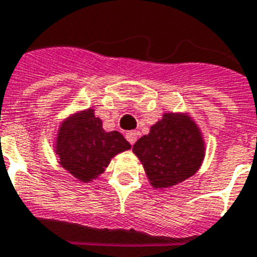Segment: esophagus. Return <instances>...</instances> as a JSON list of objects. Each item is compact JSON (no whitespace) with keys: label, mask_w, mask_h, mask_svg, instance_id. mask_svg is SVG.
Returning <instances> with one entry per match:
<instances>
[{"label":"esophagus","mask_w":257,"mask_h":257,"mask_svg":"<svg viewBox=\"0 0 257 257\" xmlns=\"http://www.w3.org/2000/svg\"><path fill=\"white\" fill-rule=\"evenodd\" d=\"M126 140L129 141V144H135V143H136V140H137V132L136 131H131V132H128L126 133Z\"/></svg>","instance_id":"obj_1"}]
</instances>
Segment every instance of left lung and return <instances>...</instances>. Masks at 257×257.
Returning a JSON list of instances; mask_svg holds the SVG:
<instances>
[{"instance_id":"8db88e82","label":"left lung","mask_w":257,"mask_h":257,"mask_svg":"<svg viewBox=\"0 0 257 257\" xmlns=\"http://www.w3.org/2000/svg\"><path fill=\"white\" fill-rule=\"evenodd\" d=\"M153 188H169L189 179L203 164L205 144L188 113H164L133 145Z\"/></svg>"}]
</instances>
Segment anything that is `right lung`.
<instances>
[{"label":"right lung","mask_w":257,"mask_h":257,"mask_svg":"<svg viewBox=\"0 0 257 257\" xmlns=\"http://www.w3.org/2000/svg\"><path fill=\"white\" fill-rule=\"evenodd\" d=\"M54 145L60 165L82 183L97 179L117 153L131 149L120 132H105L90 108L62 121Z\"/></svg>","instance_id":"1"}]
</instances>
